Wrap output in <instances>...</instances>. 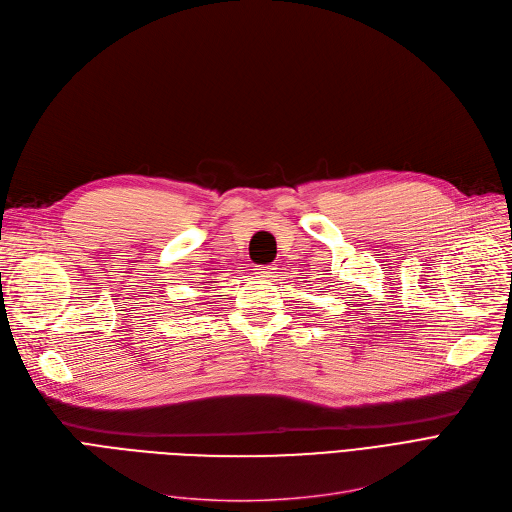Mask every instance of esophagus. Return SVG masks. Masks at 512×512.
<instances>
[{"label": "esophagus", "mask_w": 512, "mask_h": 512, "mask_svg": "<svg viewBox=\"0 0 512 512\" xmlns=\"http://www.w3.org/2000/svg\"><path fill=\"white\" fill-rule=\"evenodd\" d=\"M255 278H259V280H274L276 278V267H272V265H257L255 267Z\"/></svg>", "instance_id": "34e87169"}]
</instances>
